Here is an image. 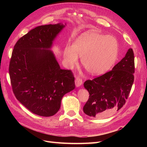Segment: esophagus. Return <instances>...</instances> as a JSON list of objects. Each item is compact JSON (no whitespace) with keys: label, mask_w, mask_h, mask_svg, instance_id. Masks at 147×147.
<instances>
[{"label":"esophagus","mask_w":147,"mask_h":147,"mask_svg":"<svg viewBox=\"0 0 147 147\" xmlns=\"http://www.w3.org/2000/svg\"><path fill=\"white\" fill-rule=\"evenodd\" d=\"M75 85H76L77 87H79L80 86L82 83H83V81H82V79L79 77H77L76 78H75Z\"/></svg>","instance_id":"1"}]
</instances>
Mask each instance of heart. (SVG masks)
Instances as JSON below:
<instances>
[{"instance_id": "heart-1", "label": "heart", "mask_w": 147, "mask_h": 147, "mask_svg": "<svg viewBox=\"0 0 147 147\" xmlns=\"http://www.w3.org/2000/svg\"><path fill=\"white\" fill-rule=\"evenodd\" d=\"M118 53V44L114 37L97 32H87L77 40L74 47L65 48L64 58L70 67H73L78 63V55L89 73L99 75L110 69L117 58Z\"/></svg>"}]
</instances>
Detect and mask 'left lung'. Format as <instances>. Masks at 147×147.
Here are the masks:
<instances>
[{"label": "left lung", "mask_w": 147, "mask_h": 147, "mask_svg": "<svg viewBox=\"0 0 147 147\" xmlns=\"http://www.w3.org/2000/svg\"><path fill=\"white\" fill-rule=\"evenodd\" d=\"M134 55L132 48L112 70L84 83L89 99L83 112L90 117H103L125 104L134 80Z\"/></svg>", "instance_id": "8db88e82"}]
</instances>
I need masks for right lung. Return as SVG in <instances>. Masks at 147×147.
Masks as SVG:
<instances>
[{"label": "right lung", "mask_w": 147, "mask_h": 147, "mask_svg": "<svg viewBox=\"0 0 147 147\" xmlns=\"http://www.w3.org/2000/svg\"><path fill=\"white\" fill-rule=\"evenodd\" d=\"M64 25L40 26L17 41L9 65L12 90L25 107L42 117L60 109L64 95L75 88L70 70L61 69L50 48Z\"/></svg>", "instance_id": "1"}]
</instances>
